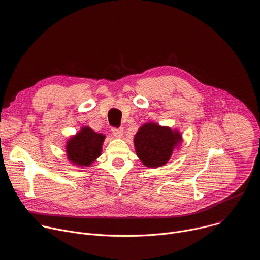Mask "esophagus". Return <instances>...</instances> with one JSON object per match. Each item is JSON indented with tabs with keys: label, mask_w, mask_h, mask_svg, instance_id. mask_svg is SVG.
Returning <instances> with one entry per match:
<instances>
[{
	"label": "esophagus",
	"mask_w": 260,
	"mask_h": 260,
	"mask_svg": "<svg viewBox=\"0 0 260 260\" xmlns=\"http://www.w3.org/2000/svg\"><path fill=\"white\" fill-rule=\"evenodd\" d=\"M111 132H112V135L117 137V138H122L123 137V129L122 128H116V127H113L112 129H111Z\"/></svg>",
	"instance_id": "esophagus-1"
}]
</instances>
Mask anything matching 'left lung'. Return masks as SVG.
<instances>
[{
	"instance_id": "obj_1",
	"label": "left lung",
	"mask_w": 260,
	"mask_h": 260,
	"mask_svg": "<svg viewBox=\"0 0 260 260\" xmlns=\"http://www.w3.org/2000/svg\"><path fill=\"white\" fill-rule=\"evenodd\" d=\"M181 142L182 136L179 131L154 122L142 125L134 138L136 153L148 168L165 166Z\"/></svg>"
}]
</instances>
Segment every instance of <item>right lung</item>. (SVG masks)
<instances>
[{"instance_id": "add662e5", "label": "right lung", "mask_w": 260, "mask_h": 260, "mask_svg": "<svg viewBox=\"0 0 260 260\" xmlns=\"http://www.w3.org/2000/svg\"><path fill=\"white\" fill-rule=\"evenodd\" d=\"M104 140L103 134L95 133L88 126H83L67 142L68 159L78 167H89L101 155Z\"/></svg>"}]
</instances>
